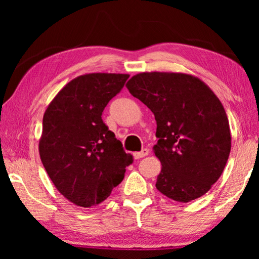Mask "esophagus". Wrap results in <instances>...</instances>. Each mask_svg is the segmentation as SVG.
Here are the masks:
<instances>
[{"label":"esophagus","instance_id":"esophagus-1","mask_svg":"<svg viewBox=\"0 0 259 259\" xmlns=\"http://www.w3.org/2000/svg\"><path fill=\"white\" fill-rule=\"evenodd\" d=\"M148 153H150V151H148L147 148H144L143 151L136 152V153H134V158L141 159V158H144V157H146V155H148Z\"/></svg>","mask_w":259,"mask_h":259}]
</instances>
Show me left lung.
Masks as SVG:
<instances>
[{
    "instance_id": "obj_1",
    "label": "left lung",
    "mask_w": 259,
    "mask_h": 259,
    "mask_svg": "<svg viewBox=\"0 0 259 259\" xmlns=\"http://www.w3.org/2000/svg\"><path fill=\"white\" fill-rule=\"evenodd\" d=\"M126 87L157 121V189L182 203L204 196L222 176L231 151L228 115L217 95L185 73H139Z\"/></svg>"
}]
</instances>
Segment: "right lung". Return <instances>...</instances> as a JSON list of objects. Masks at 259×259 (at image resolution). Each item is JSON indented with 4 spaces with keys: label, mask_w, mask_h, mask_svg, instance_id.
I'll return each mask as SVG.
<instances>
[{
    "label": "right lung",
    "mask_w": 259,
    "mask_h": 259,
    "mask_svg": "<svg viewBox=\"0 0 259 259\" xmlns=\"http://www.w3.org/2000/svg\"><path fill=\"white\" fill-rule=\"evenodd\" d=\"M128 74L90 73L69 81L44 114L38 153L56 190L81 207L107 199L133 162L102 121Z\"/></svg>",
    "instance_id": "1"
}]
</instances>
